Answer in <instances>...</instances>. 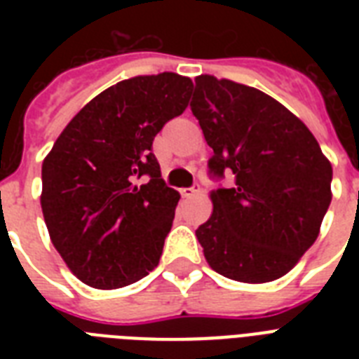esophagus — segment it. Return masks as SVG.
I'll return each mask as SVG.
<instances>
[{
    "instance_id": "obj_1",
    "label": "esophagus",
    "mask_w": 359,
    "mask_h": 359,
    "mask_svg": "<svg viewBox=\"0 0 359 359\" xmlns=\"http://www.w3.org/2000/svg\"><path fill=\"white\" fill-rule=\"evenodd\" d=\"M199 186H191V188H182V190H180V196L182 197H186V199H190V197H196L197 194H199Z\"/></svg>"
}]
</instances>
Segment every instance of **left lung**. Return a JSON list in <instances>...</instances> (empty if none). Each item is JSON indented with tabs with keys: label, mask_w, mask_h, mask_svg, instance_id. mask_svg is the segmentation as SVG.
Listing matches in <instances>:
<instances>
[{
	"label": "left lung",
	"mask_w": 359,
	"mask_h": 359,
	"mask_svg": "<svg viewBox=\"0 0 359 359\" xmlns=\"http://www.w3.org/2000/svg\"><path fill=\"white\" fill-rule=\"evenodd\" d=\"M208 147L214 212L196 231L210 268L242 283L281 278L317 240L332 165L296 115L259 89L197 76L190 102Z\"/></svg>",
	"instance_id": "8db88e82"
}]
</instances>
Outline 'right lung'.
<instances>
[{"label": "right lung", "mask_w": 359, "mask_h": 359, "mask_svg": "<svg viewBox=\"0 0 359 359\" xmlns=\"http://www.w3.org/2000/svg\"><path fill=\"white\" fill-rule=\"evenodd\" d=\"M191 89L173 72L119 81L81 108L42 163L50 238L89 287H126L160 261L180 196L163 182L152 141Z\"/></svg>", "instance_id": "right-lung-1"}]
</instances>
